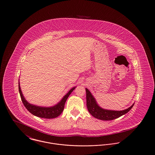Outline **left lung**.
Listing matches in <instances>:
<instances>
[{
    "label": "left lung",
    "instance_id": "1",
    "mask_svg": "<svg viewBox=\"0 0 155 155\" xmlns=\"http://www.w3.org/2000/svg\"><path fill=\"white\" fill-rule=\"evenodd\" d=\"M86 89V99L87 106L89 112L95 118L101 120H112L118 118L124 115L130 110L134 104L129 108L122 111L107 110L100 107L96 103L95 98L92 95L91 93L88 89Z\"/></svg>",
    "mask_w": 155,
    "mask_h": 155
}]
</instances>
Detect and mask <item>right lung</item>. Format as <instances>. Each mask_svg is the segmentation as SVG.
Returning a JSON list of instances; mask_svg holds the SVG:
<instances>
[{
	"label": "right lung",
	"mask_w": 155,
	"mask_h": 155,
	"mask_svg": "<svg viewBox=\"0 0 155 155\" xmlns=\"http://www.w3.org/2000/svg\"><path fill=\"white\" fill-rule=\"evenodd\" d=\"M75 88V87L71 89L69 91V92L63 97L61 101L58 104L51 107H39L35 105H32L28 103L22 95L20 86V83H18V89H19L20 95L22 103L25 107V108L34 116H36L38 117L44 118H53L58 117L59 115L63 112L67 99L69 95L71 94V93L73 91Z\"/></svg>",
	"instance_id": "right-lung-1"
}]
</instances>
